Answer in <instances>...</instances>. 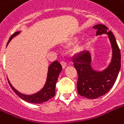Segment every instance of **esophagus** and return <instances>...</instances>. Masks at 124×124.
I'll use <instances>...</instances> for the list:
<instances>
[{"instance_id": "obj_1", "label": "esophagus", "mask_w": 124, "mask_h": 124, "mask_svg": "<svg viewBox=\"0 0 124 124\" xmlns=\"http://www.w3.org/2000/svg\"><path fill=\"white\" fill-rule=\"evenodd\" d=\"M60 63H61V64H62V68H65V67H66V66H67V62H64V61H61Z\"/></svg>"}]
</instances>
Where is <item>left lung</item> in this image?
<instances>
[{
    "label": "left lung",
    "mask_w": 124,
    "mask_h": 124,
    "mask_svg": "<svg viewBox=\"0 0 124 124\" xmlns=\"http://www.w3.org/2000/svg\"><path fill=\"white\" fill-rule=\"evenodd\" d=\"M97 30L96 35H109L113 50V57L109 66L102 71H95L91 69V55L85 50L73 58L72 62L78 73V93L89 99L101 97L109 91L115 83L121 68V52L116 39L111 31L104 24L93 26Z\"/></svg>",
    "instance_id": "obj_1"
}]
</instances>
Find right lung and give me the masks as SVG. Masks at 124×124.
<instances>
[{
  "mask_svg": "<svg viewBox=\"0 0 124 124\" xmlns=\"http://www.w3.org/2000/svg\"><path fill=\"white\" fill-rule=\"evenodd\" d=\"M19 33V32L17 31V32L13 33L10 36V38L9 39L8 43L11 40V39L14 36H17ZM62 65L58 62L57 60H55L49 66V68H48L47 81H46L45 86L43 87V88L41 91L38 92L36 94L31 95H26L20 93L15 88H14V87L10 84L9 81H8V82H9L10 85L12 88V90L20 98H22L28 102H30V103L40 104V103H43L44 102H46L48 100L54 97V95H55L56 83H57V81L58 78V76H59L60 71H62Z\"/></svg>",
  "mask_w": 124,
  "mask_h": 124,
  "instance_id": "1",
  "label": "right lung"
}]
</instances>
